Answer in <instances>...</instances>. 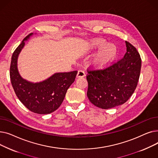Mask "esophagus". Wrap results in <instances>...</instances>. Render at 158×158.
I'll list each match as a JSON object with an SVG mask.
<instances>
[{"label": "esophagus", "instance_id": "1", "mask_svg": "<svg viewBox=\"0 0 158 158\" xmlns=\"http://www.w3.org/2000/svg\"><path fill=\"white\" fill-rule=\"evenodd\" d=\"M86 76L85 74V71L82 70H79L77 72V78H79V77H84L85 76Z\"/></svg>", "mask_w": 158, "mask_h": 158}]
</instances>
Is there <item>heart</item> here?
<instances>
[{
    "label": "heart",
    "mask_w": 158,
    "mask_h": 158,
    "mask_svg": "<svg viewBox=\"0 0 158 158\" xmlns=\"http://www.w3.org/2000/svg\"><path fill=\"white\" fill-rule=\"evenodd\" d=\"M91 45L94 50L101 49L93 60V64L97 69H103L109 66L117 54V48L113 44H107V41L102 38L92 40Z\"/></svg>",
    "instance_id": "obj_1"
}]
</instances>
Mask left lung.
Wrapping results in <instances>:
<instances>
[{
    "instance_id": "1",
    "label": "left lung",
    "mask_w": 158,
    "mask_h": 158,
    "mask_svg": "<svg viewBox=\"0 0 158 158\" xmlns=\"http://www.w3.org/2000/svg\"><path fill=\"white\" fill-rule=\"evenodd\" d=\"M122 59L104 69L88 70L87 96L95 106L107 110L122 105L134 93L139 78L142 60L137 49L126 41Z\"/></svg>"
}]
</instances>
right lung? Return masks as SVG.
I'll return each mask as SVG.
<instances>
[{
    "mask_svg": "<svg viewBox=\"0 0 158 158\" xmlns=\"http://www.w3.org/2000/svg\"><path fill=\"white\" fill-rule=\"evenodd\" d=\"M31 35L25 38L13 53L10 72L11 82L15 94L29 110L38 114L51 113L62 104L77 71L56 73L38 83H32L22 79L17 69V58L25 45L24 41Z\"/></svg>",
    "mask_w": 158,
    "mask_h": 158,
    "instance_id": "add662e5",
    "label": "right lung"
}]
</instances>
